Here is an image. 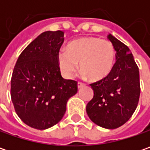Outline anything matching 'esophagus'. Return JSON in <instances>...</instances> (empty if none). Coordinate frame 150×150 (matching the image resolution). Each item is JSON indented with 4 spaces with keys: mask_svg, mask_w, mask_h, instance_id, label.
Segmentation results:
<instances>
[{
    "mask_svg": "<svg viewBox=\"0 0 150 150\" xmlns=\"http://www.w3.org/2000/svg\"><path fill=\"white\" fill-rule=\"evenodd\" d=\"M84 83H82V82H78V88H81L82 87H83Z\"/></svg>",
    "mask_w": 150,
    "mask_h": 150,
    "instance_id": "obj_1",
    "label": "esophagus"
}]
</instances>
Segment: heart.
Returning <instances> with one entry per match:
<instances>
[{
    "label": "heart",
    "mask_w": 150,
    "mask_h": 150,
    "mask_svg": "<svg viewBox=\"0 0 150 150\" xmlns=\"http://www.w3.org/2000/svg\"><path fill=\"white\" fill-rule=\"evenodd\" d=\"M61 71L71 78L77 71L78 62L83 76L93 81H99L109 75L115 61V49L106 39L95 37L82 38L61 50L57 56Z\"/></svg>",
    "instance_id": "1"
}]
</instances>
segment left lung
I'll list each match as a JSON object with an SVG mask.
<instances>
[{
	"label": "left lung",
	"instance_id": "left-lung-1",
	"mask_svg": "<svg viewBox=\"0 0 150 150\" xmlns=\"http://www.w3.org/2000/svg\"><path fill=\"white\" fill-rule=\"evenodd\" d=\"M108 38L116 51L117 61L108 77L90 84L94 94L86 110L93 123L113 129L125 124L135 111L140 83L139 67L129 48L111 34Z\"/></svg>",
	"mask_w": 150,
	"mask_h": 150
}]
</instances>
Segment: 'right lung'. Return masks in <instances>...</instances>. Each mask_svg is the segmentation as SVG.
Masks as SVG:
<instances>
[{
    "instance_id": "obj_1",
    "label": "right lung",
    "mask_w": 150,
    "mask_h": 150,
    "mask_svg": "<svg viewBox=\"0 0 150 150\" xmlns=\"http://www.w3.org/2000/svg\"><path fill=\"white\" fill-rule=\"evenodd\" d=\"M62 31L42 32L22 51L11 80V97L18 117L28 126L46 129L57 124L67 102L78 92V82L61 76L57 56Z\"/></svg>"
}]
</instances>
